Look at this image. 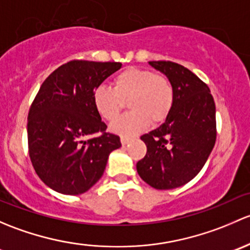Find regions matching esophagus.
<instances>
[{"mask_svg": "<svg viewBox=\"0 0 250 250\" xmlns=\"http://www.w3.org/2000/svg\"><path fill=\"white\" fill-rule=\"evenodd\" d=\"M120 142H122L123 146H126V144H128L131 142V138L128 137H122L120 138Z\"/></svg>", "mask_w": 250, "mask_h": 250, "instance_id": "esophagus-1", "label": "esophagus"}]
</instances>
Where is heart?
<instances>
[{"label": "heart", "instance_id": "b5f03b06", "mask_svg": "<svg viewBox=\"0 0 250 250\" xmlns=\"http://www.w3.org/2000/svg\"><path fill=\"white\" fill-rule=\"evenodd\" d=\"M132 112L123 115L112 125V131L122 136H132L143 131L149 123L164 122L174 102L171 82L150 69L128 67L113 79V89L100 85L92 92L96 112L108 122L119 117L124 102Z\"/></svg>", "mask_w": 250, "mask_h": 250}]
</instances>
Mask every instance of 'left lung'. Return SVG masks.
Returning <instances> with one entry per match:
<instances>
[{"label": "left lung", "instance_id": "left-lung-1", "mask_svg": "<svg viewBox=\"0 0 250 250\" xmlns=\"http://www.w3.org/2000/svg\"><path fill=\"white\" fill-rule=\"evenodd\" d=\"M168 78L174 102L164 124L146 133V154L136 165L141 178L159 190L182 187L205 166L217 138L215 104L209 87L171 61H149Z\"/></svg>", "mask_w": 250, "mask_h": 250}]
</instances>
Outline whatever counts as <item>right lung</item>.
Masks as SVG:
<instances>
[{"label":"right lung","mask_w":250,"mask_h":250,"mask_svg":"<svg viewBox=\"0 0 250 250\" xmlns=\"http://www.w3.org/2000/svg\"><path fill=\"white\" fill-rule=\"evenodd\" d=\"M120 68V62L73 60L41 85L27 117V140L33 168L50 189L87 191L104 174L109 154L122 146L92 104L94 90ZM95 133L102 135L85 141Z\"/></svg>","instance_id":"right-lung-1"}]
</instances>
